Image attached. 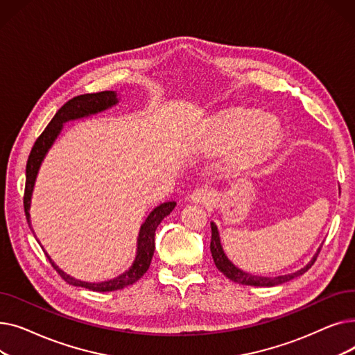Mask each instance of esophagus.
<instances>
[{
    "label": "esophagus",
    "instance_id": "34e87169",
    "mask_svg": "<svg viewBox=\"0 0 355 355\" xmlns=\"http://www.w3.org/2000/svg\"><path fill=\"white\" fill-rule=\"evenodd\" d=\"M190 200L196 204H210L214 201V193L210 189H198L190 196Z\"/></svg>",
    "mask_w": 355,
    "mask_h": 355
}]
</instances>
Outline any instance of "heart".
<instances>
[{"mask_svg": "<svg viewBox=\"0 0 355 355\" xmlns=\"http://www.w3.org/2000/svg\"><path fill=\"white\" fill-rule=\"evenodd\" d=\"M282 139L279 121L259 110L232 107L206 121L197 135L198 151L220 155L232 147V162L240 168L254 166L275 154Z\"/></svg>", "mask_w": 355, "mask_h": 355, "instance_id": "heart-1", "label": "heart"}]
</instances>
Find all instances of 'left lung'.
Masks as SVG:
<instances>
[{
  "mask_svg": "<svg viewBox=\"0 0 355 355\" xmlns=\"http://www.w3.org/2000/svg\"><path fill=\"white\" fill-rule=\"evenodd\" d=\"M322 246L318 248L316 253L312 256V259L308 262V265H305L304 268H301L300 270H296L293 273H288V275H281V276H257V275H252L248 272H243L241 269H239L237 266L233 265V262H230L229 257L226 256L225 250H223L221 241H220V234L217 230V226L211 221V243H210V250H211V256L214 260L216 268L225 275L226 277H229L230 281L236 282V284H241V285H250V286H275V285H281L285 282L292 281V279L304 275L316 260V256H318L320 250Z\"/></svg>",
  "mask_w": 355,
  "mask_h": 355,
  "instance_id": "8db88e82",
  "label": "left lung"
}]
</instances>
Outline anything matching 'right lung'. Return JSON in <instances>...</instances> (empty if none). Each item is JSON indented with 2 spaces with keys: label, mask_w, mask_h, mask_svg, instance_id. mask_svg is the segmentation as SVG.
Instances as JSON below:
<instances>
[{
  "label": "right lung",
  "mask_w": 355,
  "mask_h": 355,
  "mask_svg": "<svg viewBox=\"0 0 355 355\" xmlns=\"http://www.w3.org/2000/svg\"><path fill=\"white\" fill-rule=\"evenodd\" d=\"M118 102H119L118 93L114 90H105V92H99V93H87V95H80V96L73 98L58 110V114L53 116V119L50 121L47 128L43 130V134L37 138V141L33 145V149H31L28 161H27V166H26L24 211H26V218H27V223H28L31 232H33V227H31V220H30V206H31V196H33V190H34L35 178H37V174H39L42 162L44 161L49 149L53 146L54 141L58 139V137L60 135L63 125L69 121H78V119H83V118L92 116V115H96V114H99V112H103L112 106H115ZM175 206H177L175 201H166V202L159 204L158 207H155L151 213H149V216L141 225V229L138 233L137 254H135L132 265H130V268L128 270H125L123 273H121L119 276H116L114 279H109V281H103V282L79 281V279H74L73 276L63 272L58 265L53 262L51 257L47 253H46V256L50 260L51 266L59 272V275L64 279L69 285L82 286V288L95 291V292H112V291L123 289L129 285H134L137 281H139V279L144 276V273L148 270L149 265H151L154 252H155V230H157L159 223L164 220V217L170 214Z\"/></svg>",
  "instance_id": "1"
}]
</instances>
